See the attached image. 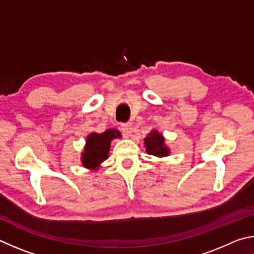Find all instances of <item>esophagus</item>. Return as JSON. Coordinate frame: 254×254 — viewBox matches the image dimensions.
Wrapping results in <instances>:
<instances>
[{
    "label": "esophagus",
    "mask_w": 254,
    "mask_h": 254,
    "mask_svg": "<svg viewBox=\"0 0 254 254\" xmlns=\"http://www.w3.org/2000/svg\"><path fill=\"white\" fill-rule=\"evenodd\" d=\"M122 130H123L125 136L129 137L131 135V132H132V125L130 123L122 124Z\"/></svg>",
    "instance_id": "obj_1"
}]
</instances>
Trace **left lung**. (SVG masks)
Returning a JSON list of instances; mask_svg holds the SVG:
<instances>
[{"instance_id": "1", "label": "left lung", "mask_w": 254, "mask_h": 254, "mask_svg": "<svg viewBox=\"0 0 254 254\" xmlns=\"http://www.w3.org/2000/svg\"><path fill=\"white\" fill-rule=\"evenodd\" d=\"M146 153L153 156L165 157L170 154V149L165 145V138L157 130H152L144 139Z\"/></svg>"}]
</instances>
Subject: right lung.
<instances>
[{
	"instance_id": "obj_1",
	"label": "right lung",
	"mask_w": 254,
	"mask_h": 254,
	"mask_svg": "<svg viewBox=\"0 0 254 254\" xmlns=\"http://www.w3.org/2000/svg\"><path fill=\"white\" fill-rule=\"evenodd\" d=\"M122 134L117 129H107L102 134L91 132L87 137L86 146L81 154L82 165L89 170H97L100 164L108 158L111 140L120 138Z\"/></svg>"
}]
</instances>
